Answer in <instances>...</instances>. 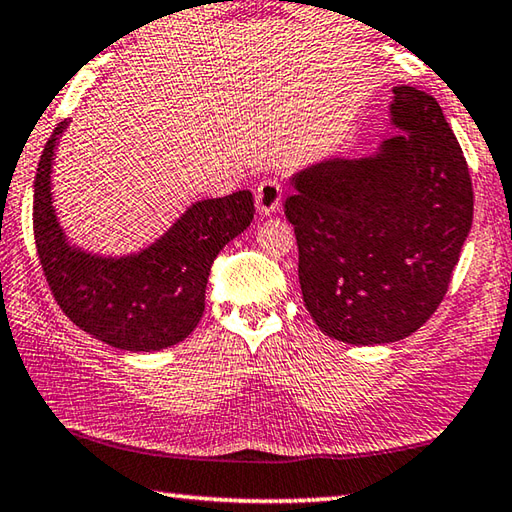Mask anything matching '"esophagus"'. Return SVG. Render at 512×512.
I'll return each mask as SVG.
<instances>
[{
  "instance_id": "34e87169",
  "label": "esophagus",
  "mask_w": 512,
  "mask_h": 512,
  "mask_svg": "<svg viewBox=\"0 0 512 512\" xmlns=\"http://www.w3.org/2000/svg\"><path fill=\"white\" fill-rule=\"evenodd\" d=\"M280 201H282V185L275 179H266L257 185L255 203L262 215H273V212L280 208Z\"/></svg>"
}]
</instances>
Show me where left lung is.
<instances>
[{"mask_svg":"<svg viewBox=\"0 0 512 512\" xmlns=\"http://www.w3.org/2000/svg\"><path fill=\"white\" fill-rule=\"evenodd\" d=\"M401 134L365 159H327L291 179L284 215L315 324L349 345L412 336L448 293L472 226L468 163L436 98L394 87Z\"/></svg>","mask_w":512,"mask_h":512,"instance_id":"obj_1","label":"left lung"}]
</instances>
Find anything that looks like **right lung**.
<instances>
[{
	"label": "right lung",
	"mask_w": 512,
	"mask_h": 512,
	"mask_svg": "<svg viewBox=\"0 0 512 512\" xmlns=\"http://www.w3.org/2000/svg\"><path fill=\"white\" fill-rule=\"evenodd\" d=\"M69 120L46 141L33 185V232L46 282L67 318L109 347L159 351L190 336L206 309L210 266L253 221L248 190L192 203L141 253L102 257L73 246L55 217L51 165Z\"/></svg>",
	"instance_id": "obj_1"
}]
</instances>
